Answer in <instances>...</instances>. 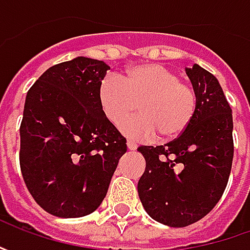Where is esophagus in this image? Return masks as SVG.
Masks as SVG:
<instances>
[{"instance_id": "esophagus-1", "label": "esophagus", "mask_w": 250, "mask_h": 250, "mask_svg": "<svg viewBox=\"0 0 250 250\" xmlns=\"http://www.w3.org/2000/svg\"><path fill=\"white\" fill-rule=\"evenodd\" d=\"M126 146H128V149H129V150H136V149H138V145H136L135 142H132V140H128V142H126Z\"/></svg>"}]
</instances>
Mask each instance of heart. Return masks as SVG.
Returning <instances> with one entry per match:
<instances>
[{
    "label": "heart",
    "instance_id": "b5f03b06",
    "mask_svg": "<svg viewBox=\"0 0 250 250\" xmlns=\"http://www.w3.org/2000/svg\"><path fill=\"white\" fill-rule=\"evenodd\" d=\"M100 108L118 126L139 105L140 115L122 125V132L136 139H174L190 125L197 108L192 84L163 63H140L122 76L108 75L99 84Z\"/></svg>",
    "mask_w": 250,
    "mask_h": 250
}]
</instances>
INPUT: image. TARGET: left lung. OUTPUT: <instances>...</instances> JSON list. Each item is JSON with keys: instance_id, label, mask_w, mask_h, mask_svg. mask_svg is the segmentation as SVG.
I'll list each match as a JSON object with an SVG mask.
<instances>
[{"instance_id": "8db88e82", "label": "left lung", "mask_w": 250, "mask_h": 250, "mask_svg": "<svg viewBox=\"0 0 250 250\" xmlns=\"http://www.w3.org/2000/svg\"><path fill=\"white\" fill-rule=\"evenodd\" d=\"M197 94L196 114L187 130L164 146H140L146 169L138 192L153 220L187 227L208 214L229 178L234 140L232 111L214 75L195 63L187 68Z\"/></svg>"}]
</instances>
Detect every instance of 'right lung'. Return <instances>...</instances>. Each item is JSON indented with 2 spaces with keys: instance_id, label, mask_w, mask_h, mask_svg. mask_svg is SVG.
I'll use <instances>...</instances> for the list:
<instances>
[{
  "instance_id": "add662e5",
  "label": "right lung",
  "mask_w": 250,
  "mask_h": 250,
  "mask_svg": "<svg viewBox=\"0 0 250 250\" xmlns=\"http://www.w3.org/2000/svg\"><path fill=\"white\" fill-rule=\"evenodd\" d=\"M110 66L76 57L54 65L27 91L19 161L36 203L62 218L100 206L126 139L100 108L99 84Z\"/></svg>"
}]
</instances>
